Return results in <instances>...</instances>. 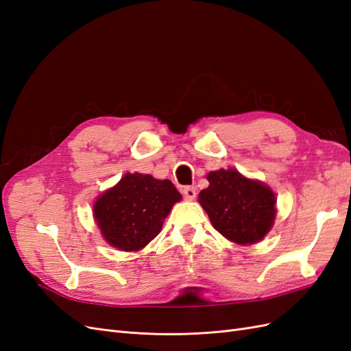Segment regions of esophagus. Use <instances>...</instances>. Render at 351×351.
Wrapping results in <instances>:
<instances>
[{"label":"esophagus","instance_id":"esophagus-1","mask_svg":"<svg viewBox=\"0 0 351 351\" xmlns=\"http://www.w3.org/2000/svg\"><path fill=\"white\" fill-rule=\"evenodd\" d=\"M183 193H184V197H186L187 200H193V199L196 197V195H197L196 187H192V186L184 187V189H183Z\"/></svg>","mask_w":351,"mask_h":351}]
</instances>
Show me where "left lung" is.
Listing matches in <instances>:
<instances>
[{
	"instance_id": "1",
	"label": "left lung",
	"mask_w": 351,
	"mask_h": 351,
	"mask_svg": "<svg viewBox=\"0 0 351 351\" xmlns=\"http://www.w3.org/2000/svg\"><path fill=\"white\" fill-rule=\"evenodd\" d=\"M206 178L209 186L199 193V204L218 232L243 246L268 234L277 215L271 187L234 168L210 171Z\"/></svg>"
}]
</instances>
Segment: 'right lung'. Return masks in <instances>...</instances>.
<instances>
[{
  "label": "right lung",
  "mask_w": 351,
  "mask_h": 351,
  "mask_svg": "<svg viewBox=\"0 0 351 351\" xmlns=\"http://www.w3.org/2000/svg\"><path fill=\"white\" fill-rule=\"evenodd\" d=\"M182 200L169 180L127 173L93 204V218L112 247L137 252L154 240L174 204Z\"/></svg>",
  "instance_id": "right-lung-1"
}]
</instances>
